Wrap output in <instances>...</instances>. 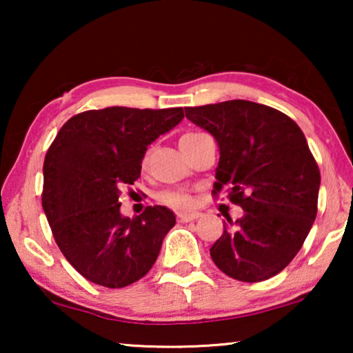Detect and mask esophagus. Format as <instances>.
<instances>
[{"instance_id": "34e87169", "label": "esophagus", "mask_w": 353, "mask_h": 353, "mask_svg": "<svg viewBox=\"0 0 353 353\" xmlns=\"http://www.w3.org/2000/svg\"><path fill=\"white\" fill-rule=\"evenodd\" d=\"M176 219L178 221H181V223H188V221L199 219V214H197V212H191V214H178Z\"/></svg>"}]
</instances>
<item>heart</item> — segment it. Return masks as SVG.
Listing matches in <instances>:
<instances>
[{
    "label": "heart",
    "mask_w": 353,
    "mask_h": 353,
    "mask_svg": "<svg viewBox=\"0 0 353 353\" xmlns=\"http://www.w3.org/2000/svg\"><path fill=\"white\" fill-rule=\"evenodd\" d=\"M199 134L201 133H185L180 138V146H181V144L188 143V141H191V139H194L196 137H199ZM149 159H151V149H148V151L143 154V159H141V168H143V170L148 167ZM157 201L163 205L172 207V209H186V207L191 205V197L188 196L186 192L178 191V190H167V191L159 192Z\"/></svg>",
    "instance_id": "1"
}]
</instances>
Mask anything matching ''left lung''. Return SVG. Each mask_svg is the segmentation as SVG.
I'll list each match as a JSON object with an SVG mask.
<instances>
[{
	"mask_svg": "<svg viewBox=\"0 0 353 353\" xmlns=\"http://www.w3.org/2000/svg\"><path fill=\"white\" fill-rule=\"evenodd\" d=\"M185 112L220 148L212 192L226 186L230 201L245 212L236 221L226 216L212 260L238 281L274 276L301 250L318 212L320 168L302 130L286 114L244 99Z\"/></svg>",
	"mask_w": 353,
	"mask_h": 353,
	"instance_id": "left-lung-1",
	"label": "left lung"
}]
</instances>
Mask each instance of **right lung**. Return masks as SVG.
Instances as JSON below:
<instances>
[{"label":"right lung","instance_id":"obj_1","mask_svg":"<svg viewBox=\"0 0 353 353\" xmlns=\"http://www.w3.org/2000/svg\"><path fill=\"white\" fill-rule=\"evenodd\" d=\"M181 108L85 110L62 125L43 163L41 204L56 244L88 281L125 288L152 268L175 225L167 207L120 215L119 197L141 175L152 141L181 122Z\"/></svg>","mask_w":353,"mask_h":353}]
</instances>
